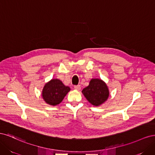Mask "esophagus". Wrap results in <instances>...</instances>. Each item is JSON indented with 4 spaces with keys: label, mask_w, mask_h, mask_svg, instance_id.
<instances>
[{
    "label": "esophagus",
    "mask_w": 155,
    "mask_h": 155,
    "mask_svg": "<svg viewBox=\"0 0 155 155\" xmlns=\"http://www.w3.org/2000/svg\"><path fill=\"white\" fill-rule=\"evenodd\" d=\"M74 89H76V90H77V91H79L81 89V86L80 85L74 86Z\"/></svg>",
    "instance_id": "esophagus-1"
}]
</instances>
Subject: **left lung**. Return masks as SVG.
I'll list each match as a JSON object with an SVG mask.
<instances>
[{"mask_svg": "<svg viewBox=\"0 0 155 155\" xmlns=\"http://www.w3.org/2000/svg\"><path fill=\"white\" fill-rule=\"evenodd\" d=\"M83 94L94 106H100L105 102L109 96L106 83L100 79H92L88 86L83 89Z\"/></svg>", "mask_w": 155, "mask_h": 155, "instance_id": "8db88e82", "label": "left lung"}]
</instances>
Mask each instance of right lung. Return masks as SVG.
I'll return each mask as SVG.
<instances>
[{"label": "right lung", "instance_id": "1", "mask_svg": "<svg viewBox=\"0 0 155 155\" xmlns=\"http://www.w3.org/2000/svg\"><path fill=\"white\" fill-rule=\"evenodd\" d=\"M70 91L58 79H52L46 83L42 91L43 99L50 105H57L63 101L64 97Z\"/></svg>", "mask_w": 155, "mask_h": 155}]
</instances>
